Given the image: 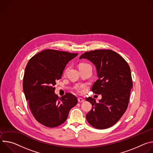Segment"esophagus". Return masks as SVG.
<instances>
[{
  "mask_svg": "<svg viewBox=\"0 0 153 153\" xmlns=\"http://www.w3.org/2000/svg\"><path fill=\"white\" fill-rule=\"evenodd\" d=\"M78 102H79V103H82L84 101V100L82 99V98H78Z\"/></svg>",
  "mask_w": 153,
  "mask_h": 153,
  "instance_id": "esophagus-1",
  "label": "esophagus"
}]
</instances>
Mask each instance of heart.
Here are the masks:
<instances>
[{"label": "heart", "instance_id": "b5f03b06", "mask_svg": "<svg viewBox=\"0 0 153 153\" xmlns=\"http://www.w3.org/2000/svg\"><path fill=\"white\" fill-rule=\"evenodd\" d=\"M89 65V64H80V65H79V66H82V65ZM75 89H76V90H77V91H79V89L78 88H77V87H76V88H75Z\"/></svg>", "mask_w": 153, "mask_h": 153}]
</instances>
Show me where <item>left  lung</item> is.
<instances>
[{
	"instance_id": "left-lung-1",
	"label": "left lung",
	"mask_w": 153,
	"mask_h": 153,
	"mask_svg": "<svg viewBox=\"0 0 153 153\" xmlns=\"http://www.w3.org/2000/svg\"><path fill=\"white\" fill-rule=\"evenodd\" d=\"M82 58L95 66L98 79L92 91L102 97L98 103L92 97L86 98L92 105L86 119L95 128H109L120 120L127 109L132 88L130 67L120 55L111 50L85 52L79 57Z\"/></svg>"
}]
</instances>
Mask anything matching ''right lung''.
I'll use <instances>...</instances> for the list:
<instances>
[{"label":"right lung","instance_id":"obj_1","mask_svg":"<svg viewBox=\"0 0 153 153\" xmlns=\"http://www.w3.org/2000/svg\"><path fill=\"white\" fill-rule=\"evenodd\" d=\"M78 53L45 50L33 56L25 69L23 90L30 109L42 125L53 128L67 119L70 110L78 102L71 93L59 98L55 93L56 81L61 78L69 61Z\"/></svg>","mask_w":153,"mask_h":153}]
</instances>
